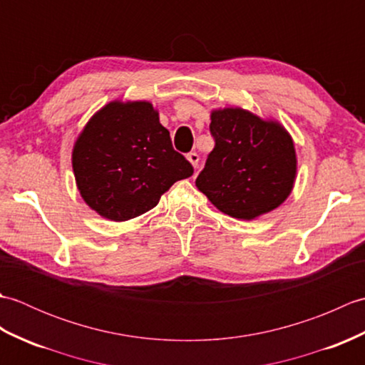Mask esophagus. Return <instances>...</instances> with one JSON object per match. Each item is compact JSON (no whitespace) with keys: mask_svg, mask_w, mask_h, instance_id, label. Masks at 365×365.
I'll use <instances>...</instances> for the list:
<instances>
[{"mask_svg":"<svg viewBox=\"0 0 365 365\" xmlns=\"http://www.w3.org/2000/svg\"><path fill=\"white\" fill-rule=\"evenodd\" d=\"M187 158H188V161L192 165V168H197V165H199V155H197L196 152H190V153L187 155Z\"/></svg>","mask_w":365,"mask_h":365,"instance_id":"1","label":"esophagus"}]
</instances>
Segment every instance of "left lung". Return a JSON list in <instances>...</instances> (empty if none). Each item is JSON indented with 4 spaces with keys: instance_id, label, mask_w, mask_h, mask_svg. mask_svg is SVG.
<instances>
[{
    "instance_id": "left-lung-1",
    "label": "left lung",
    "mask_w": 365,
    "mask_h": 365,
    "mask_svg": "<svg viewBox=\"0 0 365 365\" xmlns=\"http://www.w3.org/2000/svg\"><path fill=\"white\" fill-rule=\"evenodd\" d=\"M215 149L196 187L232 218L254 220L281 205L297 177L292 136L276 120H263L242 108L212 111Z\"/></svg>"
}]
</instances>
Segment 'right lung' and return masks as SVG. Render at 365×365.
<instances>
[{
    "label": "right lung",
    "instance_id": "obj_1",
    "mask_svg": "<svg viewBox=\"0 0 365 365\" xmlns=\"http://www.w3.org/2000/svg\"><path fill=\"white\" fill-rule=\"evenodd\" d=\"M72 166L84 202L118 222L152 210L163 192L195 173L152 103L120 100L92 115L73 145Z\"/></svg>",
    "mask_w": 365,
    "mask_h": 365
}]
</instances>
